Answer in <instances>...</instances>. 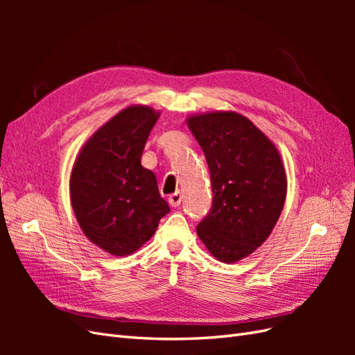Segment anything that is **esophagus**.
I'll use <instances>...</instances> for the list:
<instances>
[{"mask_svg":"<svg viewBox=\"0 0 355 355\" xmlns=\"http://www.w3.org/2000/svg\"><path fill=\"white\" fill-rule=\"evenodd\" d=\"M180 201H182V194L180 192L178 191V192H175V194H171L170 197H168V204L171 207H178L179 204H180Z\"/></svg>","mask_w":355,"mask_h":355,"instance_id":"34e87169","label":"esophagus"}]
</instances>
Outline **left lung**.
<instances>
[{
	"label": "left lung",
	"mask_w": 355,
	"mask_h": 355,
	"mask_svg": "<svg viewBox=\"0 0 355 355\" xmlns=\"http://www.w3.org/2000/svg\"><path fill=\"white\" fill-rule=\"evenodd\" d=\"M210 170L213 202L200 240L225 263L249 256L274 230L286 200V171L274 144L237 112L188 118Z\"/></svg>",
	"instance_id": "8db88e82"
}]
</instances>
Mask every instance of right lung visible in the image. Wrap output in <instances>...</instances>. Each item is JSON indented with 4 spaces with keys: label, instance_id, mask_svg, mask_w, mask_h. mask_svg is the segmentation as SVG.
I'll return each instance as SVG.
<instances>
[{
    "label": "right lung",
    "instance_id": "right-lung-1",
    "mask_svg": "<svg viewBox=\"0 0 355 355\" xmlns=\"http://www.w3.org/2000/svg\"><path fill=\"white\" fill-rule=\"evenodd\" d=\"M158 115L139 105L118 112L89 139L72 167L71 202L80 227L114 256L135 253L170 211L155 175L141 164Z\"/></svg>",
    "mask_w": 355,
    "mask_h": 355
}]
</instances>
